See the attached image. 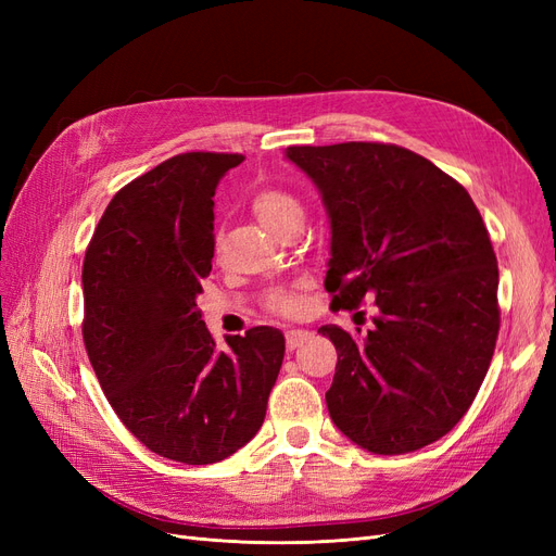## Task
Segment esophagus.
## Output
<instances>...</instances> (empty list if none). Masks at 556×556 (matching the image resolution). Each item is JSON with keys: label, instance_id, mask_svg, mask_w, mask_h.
I'll return each instance as SVG.
<instances>
[{"label": "esophagus", "instance_id": "1", "mask_svg": "<svg viewBox=\"0 0 556 556\" xmlns=\"http://www.w3.org/2000/svg\"><path fill=\"white\" fill-rule=\"evenodd\" d=\"M311 339V333L306 329H290L285 333V341H288V350H296L299 345H304Z\"/></svg>", "mask_w": 556, "mask_h": 556}]
</instances>
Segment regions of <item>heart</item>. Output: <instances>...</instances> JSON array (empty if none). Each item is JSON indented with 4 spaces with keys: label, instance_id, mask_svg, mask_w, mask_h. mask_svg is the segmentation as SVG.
Segmentation results:
<instances>
[{
    "label": "heart",
    "instance_id": "b5f03b06",
    "mask_svg": "<svg viewBox=\"0 0 556 556\" xmlns=\"http://www.w3.org/2000/svg\"><path fill=\"white\" fill-rule=\"evenodd\" d=\"M252 211H255L257 220L271 233H278L294 217L304 215V206L299 204V199L280 188L260 190L252 197ZM268 306L282 315H294L301 311V296L296 290H280L268 301Z\"/></svg>",
    "mask_w": 556,
    "mask_h": 556
}]
</instances>
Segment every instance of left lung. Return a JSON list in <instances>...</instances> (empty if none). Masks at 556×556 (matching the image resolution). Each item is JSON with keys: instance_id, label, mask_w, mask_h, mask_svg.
Listing matches in <instances>:
<instances>
[{"instance_id": "1", "label": "left lung", "mask_w": 556, "mask_h": 556, "mask_svg": "<svg viewBox=\"0 0 556 556\" xmlns=\"http://www.w3.org/2000/svg\"><path fill=\"white\" fill-rule=\"evenodd\" d=\"M285 157L327 208L331 306L376 296L364 336L317 329L339 352L333 425L374 454L443 439L473 403L498 336V266L473 199L392 143L292 146Z\"/></svg>"}]
</instances>
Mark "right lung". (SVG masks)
Segmentation results:
<instances>
[{
	"mask_svg": "<svg viewBox=\"0 0 556 556\" xmlns=\"http://www.w3.org/2000/svg\"><path fill=\"white\" fill-rule=\"evenodd\" d=\"M243 155L182 153L117 192L83 262V341L115 415L160 457L215 464L260 431L285 357L274 327L215 345L197 308L213 197Z\"/></svg>",
	"mask_w": 556,
	"mask_h": 556,
	"instance_id": "obj_1",
	"label": "right lung"
}]
</instances>
